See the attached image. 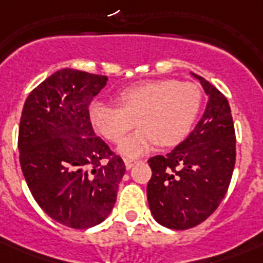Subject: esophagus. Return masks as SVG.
<instances>
[{
  "label": "esophagus",
  "mask_w": 263,
  "mask_h": 263,
  "mask_svg": "<svg viewBox=\"0 0 263 263\" xmlns=\"http://www.w3.org/2000/svg\"><path fill=\"white\" fill-rule=\"evenodd\" d=\"M124 164H125V168L131 169L132 166L135 165V161H134V160H128V158H125V160H124Z\"/></svg>",
  "instance_id": "1"
}]
</instances>
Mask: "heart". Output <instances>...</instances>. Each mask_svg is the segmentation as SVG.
Segmentation results:
<instances>
[{"label":"heart","instance_id":"heart-1","mask_svg":"<svg viewBox=\"0 0 263 263\" xmlns=\"http://www.w3.org/2000/svg\"><path fill=\"white\" fill-rule=\"evenodd\" d=\"M120 107L102 101L88 106L92 127L111 142H119L129 129H139L119 144L125 157L143 156L158 142L161 146H175L188 135L198 117L202 91L190 82L153 80L123 90L117 97Z\"/></svg>","mask_w":263,"mask_h":263}]
</instances>
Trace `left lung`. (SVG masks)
Returning a JSON list of instances; mask_svg holds the SVG:
<instances>
[{
	"instance_id": "1",
	"label": "left lung",
	"mask_w": 263,
	"mask_h": 263,
	"mask_svg": "<svg viewBox=\"0 0 263 263\" xmlns=\"http://www.w3.org/2000/svg\"><path fill=\"white\" fill-rule=\"evenodd\" d=\"M208 105L194 131L166 156L148 160L147 200L154 220L184 231L203 222L228 191L236 161V138L228 99L202 76Z\"/></svg>"
}]
</instances>
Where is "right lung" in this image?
Listing matches in <instances>:
<instances>
[{
    "mask_svg": "<svg viewBox=\"0 0 263 263\" xmlns=\"http://www.w3.org/2000/svg\"><path fill=\"white\" fill-rule=\"evenodd\" d=\"M106 83V76L60 69L31 91L22 111L17 146L27 185L47 216L73 229L110 214L125 173L88 119Z\"/></svg>",
    "mask_w": 263,
    "mask_h": 263,
    "instance_id": "right-lung-1",
    "label": "right lung"
}]
</instances>
